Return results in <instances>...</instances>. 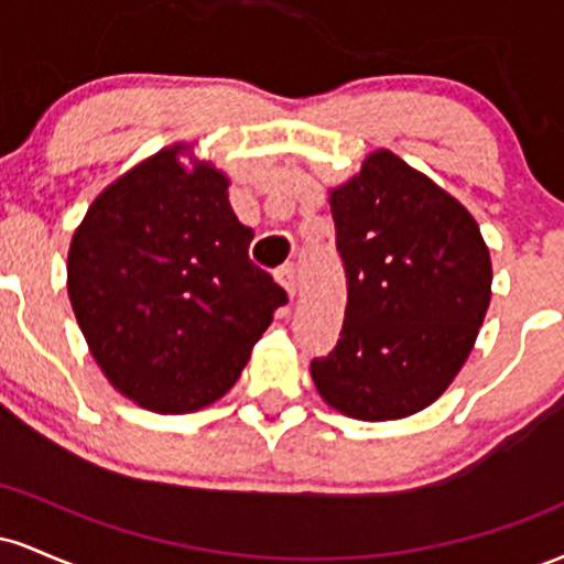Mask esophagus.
<instances>
[{
	"label": "esophagus",
	"instance_id": "obj_1",
	"mask_svg": "<svg viewBox=\"0 0 564 564\" xmlns=\"http://www.w3.org/2000/svg\"><path fill=\"white\" fill-rule=\"evenodd\" d=\"M275 281L281 283V286L286 289V294L291 296V300H294V296H296V270H294V264H283L281 270H275Z\"/></svg>",
	"mask_w": 564,
	"mask_h": 564
}]
</instances>
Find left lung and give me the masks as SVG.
I'll use <instances>...</instances> for the list:
<instances>
[{"label":"left lung","instance_id":"left-lung-1","mask_svg":"<svg viewBox=\"0 0 564 564\" xmlns=\"http://www.w3.org/2000/svg\"><path fill=\"white\" fill-rule=\"evenodd\" d=\"M347 307L310 373L321 398L364 422L435 403L464 366L490 302V254L471 215L390 151L332 193Z\"/></svg>","mask_w":564,"mask_h":564}]
</instances>
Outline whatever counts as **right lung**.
I'll list each match as a JSON object with an SVG mask.
<instances>
[{"mask_svg": "<svg viewBox=\"0 0 564 564\" xmlns=\"http://www.w3.org/2000/svg\"><path fill=\"white\" fill-rule=\"evenodd\" d=\"M177 153L106 187L68 251V296L97 366L159 413L223 398L289 302L249 260L254 230L232 215L225 174L185 172Z\"/></svg>", "mask_w": 564, "mask_h": 564, "instance_id": "1", "label": "right lung"}]
</instances>
